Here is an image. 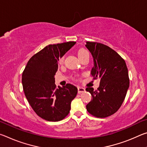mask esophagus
Segmentation results:
<instances>
[{"mask_svg":"<svg viewBox=\"0 0 147 147\" xmlns=\"http://www.w3.org/2000/svg\"><path fill=\"white\" fill-rule=\"evenodd\" d=\"M85 91H86L85 88H82V87H78V93H82V92H84Z\"/></svg>","mask_w":147,"mask_h":147,"instance_id":"1","label":"esophagus"}]
</instances>
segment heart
Listing matches in <instances>:
<instances>
[{
  "instance_id": "1",
  "label": "heart",
  "mask_w": 147,
  "mask_h": 147,
  "mask_svg": "<svg viewBox=\"0 0 147 147\" xmlns=\"http://www.w3.org/2000/svg\"><path fill=\"white\" fill-rule=\"evenodd\" d=\"M85 54H88V52L86 51L85 49H80L78 52V58H80V57L83 56L85 55ZM63 61V57H62L60 59H59V63H62V61Z\"/></svg>"
}]
</instances>
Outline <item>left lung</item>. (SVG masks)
<instances>
[{"label": "left lung", "mask_w": 147, "mask_h": 147, "mask_svg": "<svg viewBox=\"0 0 147 147\" xmlns=\"http://www.w3.org/2000/svg\"><path fill=\"white\" fill-rule=\"evenodd\" d=\"M86 47L93 58L91 76L100 80L97 90L86 89L92 96L87 110L96 117H107L120 108L125 98L130 84L127 67L124 59L108 46L88 41Z\"/></svg>", "instance_id": "1"}]
</instances>
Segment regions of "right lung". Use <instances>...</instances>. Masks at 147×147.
Instances as JSON below:
<instances>
[{
	"mask_svg": "<svg viewBox=\"0 0 147 147\" xmlns=\"http://www.w3.org/2000/svg\"><path fill=\"white\" fill-rule=\"evenodd\" d=\"M76 42L49 45L32 57L22 74L24 94L30 105L41 118L59 121L68 115L78 89L71 84L56 88L54 75L61 58Z\"/></svg>",
	"mask_w": 147,
	"mask_h": 147,
	"instance_id": "add662e5",
	"label": "right lung"
}]
</instances>
